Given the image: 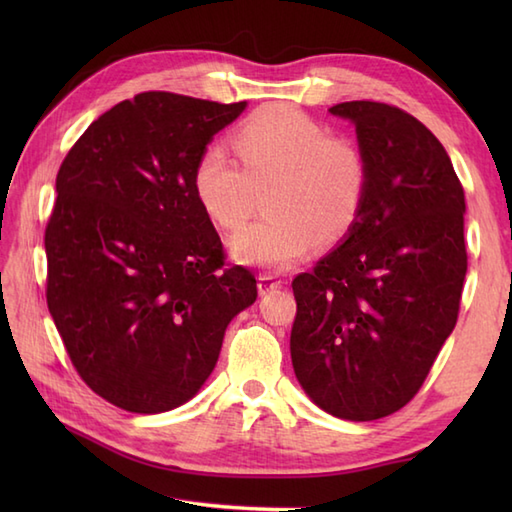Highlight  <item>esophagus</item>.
<instances>
[{"mask_svg":"<svg viewBox=\"0 0 512 512\" xmlns=\"http://www.w3.org/2000/svg\"><path fill=\"white\" fill-rule=\"evenodd\" d=\"M281 286H284V281H281L279 277L270 275V273L259 275V284H257V288H259V295H270V292L277 290V288H281Z\"/></svg>","mask_w":512,"mask_h":512,"instance_id":"esophagus-1","label":"esophagus"}]
</instances>
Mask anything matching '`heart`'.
<instances>
[{
	"mask_svg": "<svg viewBox=\"0 0 512 512\" xmlns=\"http://www.w3.org/2000/svg\"><path fill=\"white\" fill-rule=\"evenodd\" d=\"M233 149H204L193 171L202 209L228 231L244 226L262 204L268 213L231 237L242 264L281 270L325 242L350 235L367 200L372 165L365 149L332 136L317 118L290 105H266L235 129Z\"/></svg>",
	"mask_w": 512,
	"mask_h": 512,
	"instance_id": "obj_1",
	"label": "heart"
}]
</instances>
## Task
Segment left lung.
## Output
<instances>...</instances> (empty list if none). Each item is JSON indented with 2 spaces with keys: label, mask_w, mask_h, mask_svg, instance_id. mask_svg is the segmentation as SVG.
Masks as SVG:
<instances>
[{
  "label": "left lung",
  "mask_w": 512,
  "mask_h": 512,
  "mask_svg": "<svg viewBox=\"0 0 512 512\" xmlns=\"http://www.w3.org/2000/svg\"><path fill=\"white\" fill-rule=\"evenodd\" d=\"M372 165L345 242L292 279L290 354L312 402L367 422L402 409L455 328L466 277L464 189L440 140L400 107H330Z\"/></svg>",
  "instance_id": "8db88e82"
}]
</instances>
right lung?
Here are the masks:
<instances>
[{"mask_svg":"<svg viewBox=\"0 0 512 512\" xmlns=\"http://www.w3.org/2000/svg\"><path fill=\"white\" fill-rule=\"evenodd\" d=\"M246 101L143 92L101 114L57 173L46 299L94 394L134 413L191 400L257 279L226 255L193 189L211 138Z\"/></svg>","mask_w":512,"mask_h":512,"instance_id":"1","label":"right lung"}]
</instances>
